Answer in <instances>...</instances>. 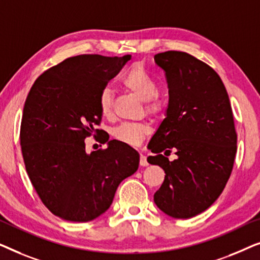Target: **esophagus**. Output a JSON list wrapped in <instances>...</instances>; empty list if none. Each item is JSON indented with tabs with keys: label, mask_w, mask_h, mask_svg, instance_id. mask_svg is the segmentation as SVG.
Returning <instances> with one entry per match:
<instances>
[{
	"label": "esophagus",
	"mask_w": 260,
	"mask_h": 260,
	"mask_svg": "<svg viewBox=\"0 0 260 260\" xmlns=\"http://www.w3.org/2000/svg\"><path fill=\"white\" fill-rule=\"evenodd\" d=\"M140 165L142 166V167H147L149 163H148V161H147V157H145L144 155H142L141 154V156H140Z\"/></svg>",
	"instance_id": "1"
}]
</instances>
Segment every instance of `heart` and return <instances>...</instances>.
Returning <instances> with one entry per match:
<instances>
[{
    "label": "heart",
    "instance_id": "heart-1",
    "mask_svg": "<svg viewBox=\"0 0 260 260\" xmlns=\"http://www.w3.org/2000/svg\"><path fill=\"white\" fill-rule=\"evenodd\" d=\"M123 86L142 102H145V111L152 116H159L165 111V103L157 95V85L142 66L135 65L122 78ZM99 110L103 117L112 115V91L104 88L99 95ZM150 133L145 123H123L115 127L112 136L120 143L138 147Z\"/></svg>",
    "mask_w": 260,
    "mask_h": 260
}]
</instances>
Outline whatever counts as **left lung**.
<instances>
[{
    "label": "left lung",
    "mask_w": 260,
    "mask_h": 260,
    "mask_svg": "<svg viewBox=\"0 0 260 260\" xmlns=\"http://www.w3.org/2000/svg\"><path fill=\"white\" fill-rule=\"evenodd\" d=\"M154 59L169 93L166 118L148 145L156 154L148 162L166 173L154 201L167 215L188 219L211 207L230 179L237 152L233 112L225 85L207 63L177 51ZM172 150L178 157L169 161Z\"/></svg>",
    "instance_id": "8db88e82"
}]
</instances>
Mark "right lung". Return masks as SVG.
Returning a JSON list of instances; mask_svg holds the SVG:
<instances>
[{"instance_id": "add662e5", "label": "right lung", "mask_w": 260, "mask_h": 260, "mask_svg": "<svg viewBox=\"0 0 260 260\" xmlns=\"http://www.w3.org/2000/svg\"><path fill=\"white\" fill-rule=\"evenodd\" d=\"M130 59L71 56L45 71L27 95L20 131L27 174L46 207L67 221L105 213L119 183L138 169V152L116 140L103 150L85 149V138L102 131L94 129L101 92Z\"/></svg>"}]
</instances>
